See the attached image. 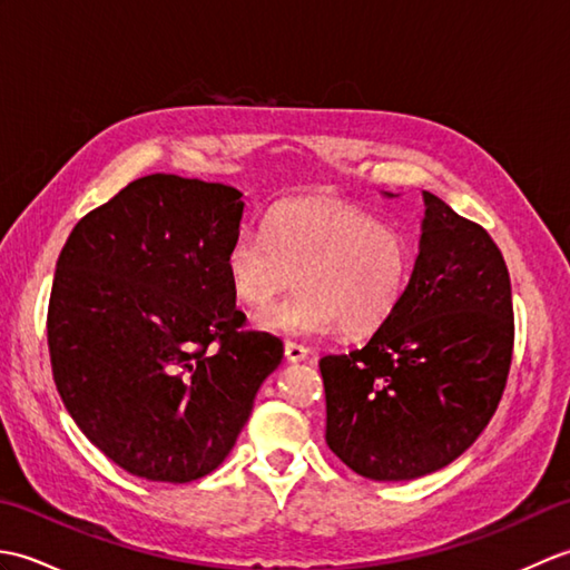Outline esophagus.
I'll return each mask as SVG.
<instances>
[{"label": "esophagus", "mask_w": 570, "mask_h": 570, "mask_svg": "<svg viewBox=\"0 0 570 570\" xmlns=\"http://www.w3.org/2000/svg\"><path fill=\"white\" fill-rule=\"evenodd\" d=\"M284 355H286L288 362H304L308 357V347L301 345V343H286Z\"/></svg>", "instance_id": "34e87169"}]
</instances>
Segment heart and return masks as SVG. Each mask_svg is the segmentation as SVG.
<instances>
[{
	"mask_svg": "<svg viewBox=\"0 0 570 570\" xmlns=\"http://www.w3.org/2000/svg\"><path fill=\"white\" fill-rule=\"evenodd\" d=\"M225 272L239 304L264 308L292 282L296 296L262 311L254 325L284 337L377 333L394 316L414 272L404 229L337 198L286 200L266 229L245 227L227 249Z\"/></svg>",
	"mask_w": 570,
	"mask_h": 570,
	"instance_id": "b5f03b06",
	"label": "heart"
}]
</instances>
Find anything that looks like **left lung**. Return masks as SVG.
<instances>
[{"label":"left lung","instance_id":"8db88e82","mask_svg":"<svg viewBox=\"0 0 570 570\" xmlns=\"http://www.w3.org/2000/svg\"><path fill=\"white\" fill-rule=\"evenodd\" d=\"M390 196V193H386ZM419 257L394 316L365 347L325 355V443L357 475L416 480L488 426L514 347L510 272L478 223L423 190Z\"/></svg>","mask_w":570,"mask_h":570}]
</instances>
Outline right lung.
Segmentation results:
<instances>
[{
  "label": "right lung",
  "instance_id": "right-lung-1",
  "mask_svg": "<svg viewBox=\"0 0 570 570\" xmlns=\"http://www.w3.org/2000/svg\"><path fill=\"white\" fill-rule=\"evenodd\" d=\"M242 193L198 178L131 180L72 227L48 301V353L92 445L154 482L208 475L233 451L278 337L239 331L225 257Z\"/></svg>",
  "mask_w": 570,
  "mask_h": 570
}]
</instances>
